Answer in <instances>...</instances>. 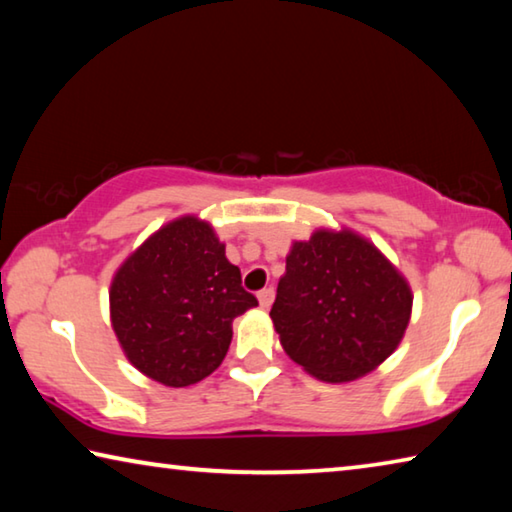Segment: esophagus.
I'll return each mask as SVG.
<instances>
[{"label":"esophagus","instance_id":"esophagus-1","mask_svg":"<svg viewBox=\"0 0 512 512\" xmlns=\"http://www.w3.org/2000/svg\"><path fill=\"white\" fill-rule=\"evenodd\" d=\"M273 298H275V291L268 287V289H262L257 293V300H259V307L262 309H268L273 305Z\"/></svg>","mask_w":512,"mask_h":512}]
</instances>
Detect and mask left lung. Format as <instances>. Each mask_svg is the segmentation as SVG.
<instances>
[{
    "label": "left lung",
    "mask_w": 512,
    "mask_h": 512,
    "mask_svg": "<svg viewBox=\"0 0 512 512\" xmlns=\"http://www.w3.org/2000/svg\"><path fill=\"white\" fill-rule=\"evenodd\" d=\"M413 293L381 250L350 228L293 241L271 309L284 352L327 384L381 366L404 339Z\"/></svg>",
    "instance_id": "left-lung-1"
}]
</instances>
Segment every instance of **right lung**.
I'll use <instances>...</instances> for the list:
<instances>
[{
    "mask_svg": "<svg viewBox=\"0 0 512 512\" xmlns=\"http://www.w3.org/2000/svg\"><path fill=\"white\" fill-rule=\"evenodd\" d=\"M253 307L225 244L194 214L155 230L110 284V323L126 359L171 388L212 375L230 348L232 320Z\"/></svg>",
    "mask_w": 512,
    "mask_h": 512,
    "instance_id": "1",
    "label": "right lung"
}]
</instances>
